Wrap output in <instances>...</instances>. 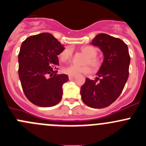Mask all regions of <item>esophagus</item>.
<instances>
[{
	"label": "esophagus",
	"instance_id": "obj_1",
	"mask_svg": "<svg viewBox=\"0 0 146 146\" xmlns=\"http://www.w3.org/2000/svg\"><path fill=\"white\" fill-rule=\"evenodd\" d=\"M68 78H69V80H72V79H73L75 78L74 76H68Z\"/></svg>",
	"mask_w": 146,
	"mask_h": 146
}]
</instances>
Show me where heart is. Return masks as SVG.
<instances>
[{
	"mask_svg": "<svg viewBox=\"0 0 146 146\" xmlns=\"http://www.w3.org/2000/svg\"><path fill=\"white\" fill-rule=\"evenodd\" d=\"M82 53H84L87 58L85 61V64H89L93 70H96L100 68L101 63L96 56L98 50L97 48L92 46H86L81 48ZM72 51L70 48H66L59 55V60L61 62H66L71 58ZM91 69L88 66H78L76 65H68L63 68V72L69 76H78L81 73H89Z\"/></svg>",
	"mask_w": 146,
	"mask_h": 146,
	"instance_id": "1",
	"label": "heart"
}]
</instances>
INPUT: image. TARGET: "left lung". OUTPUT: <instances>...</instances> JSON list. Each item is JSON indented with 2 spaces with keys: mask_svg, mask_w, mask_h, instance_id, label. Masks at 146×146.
<instances>
[{
  "mask_svg": "<svg viewBox=\"0 0 146 146\" xmlns=\"http://www.w3.org/2000/svg\"><path fill=\"white\" fill-rule=\"evenodd\" d=\"M91 44L99 47L104 59L96 80L86 78L80 95L88 106L103 108L112 104L122 93L128 78L131 57L122 40L107 34L97 35Z\"/></svg>",
  "mask_w": 146,
  "mask_h": 146,
  "instance_id": "8db88e82",
  "label": "left lung"
}]
</instances>
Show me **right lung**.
<instances>
[{
  "label": "right lung",
  "instance_id": "add662e5",
  "mask_svg": "<svg viewBox=\"0 0 146 146\" xmlns=\"http://www.w3.org/2000/svg\"><path fill=\"white\" fill-rule=\"evenodd\" d=\"M64 50L48 33L31 35L22 43L18 54V76L27 98L40 107H51L60 101L66 74L58 75V56Z\"/></svg>",
  "mask_w": 146,
  "mask_h": 146
}]
</instances>
